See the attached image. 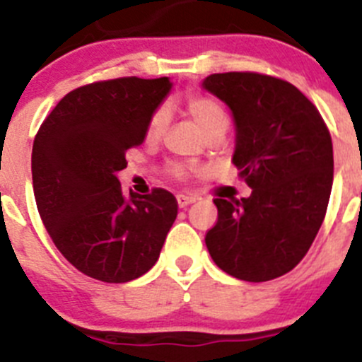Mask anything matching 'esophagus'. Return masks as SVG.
Listing matches in <instances>:
<instances>
[{"instance_id":"1","label":"esophagus","mask_w":362,"mask_h":362,"mask_svg":"<svg viewBox=\"0 0 362 362\" xmlns=\"http://www.w3.org/2000/svg\"><path fill=\"white\" fill-rule=\"evenodd\" d=\"M194 202H197V197H193V194H178L177 197L178 207H187V205L194 204Z\"/></svg>"}]
</instances>
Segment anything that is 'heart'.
I'll return each instance as SVG.
<instances>
[{
    "label": "heart",
    "mask_w": 362,
    "mask_h": 362,
    "mask_svg": "<svg viewBox=\"0 0 362 362\" xmlns=\"http://www.w3.org/2000/svg\"><path fill=\"white\" fill-rule=\"evenodd\" d=\"M185 112L198 124V128L204 132L207 139L211 136H223V133L229 128V113L218 103L216 99L207 95H191L185 100ZM169 124L168 108H158L153 113L148 124L149 139H158L165 132ZM173 171L178 177H184L191 171V168H185L182 164H175Z\"/></svg>",
    "instance_id": "1"
}]
</instances>
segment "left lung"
<instances>
[{"label":"left lung","mask_w":362,"mask_h":362,"mask_svg":"<svg viewBox=\"0 0 362 362\" xmlns=\"http://www.w3.org/2000/svg\"><path fill=\"white\" fill-rule=\"evenodd\" d=\"M202 88L233 113V164L252 189L242 200L214 198L218 221L205 245L233 278H279L301 262L325 220L334 182L330 133L286 81L227 71L205 77Z\"/></svg>","instance_id":"8db88e82"}]
</instances>
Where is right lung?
<instances>
[{"label":"right lung","mask_w":362,"mask_h":362,"mask_svg":"<svg viewBox=\"0 0 362 362\" xmlns=\"http://www.w3.org/2000/svg\"><path fill=\"white\" fill-rule=\"evenodd\" d=\"M169 77L81 86L57 103L32 148L39 216L55 247L83 274L126 283L160 256L178 213L165 189L122 193L126 151L144 142L149 119L171 92Z\"/></svg>","instance_id":"obj_1"}]
</instances>
